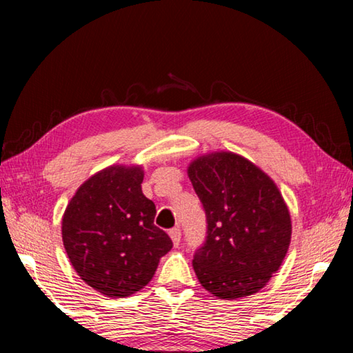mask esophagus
Masks as SVG:
<instances>
[{
	"label": "esophagus",
	"instance_id": "obj_1",
	"mask_svg": "<svg viewBox=\"0 0 353 353\" xmlns=\"http://www.w3.org/2000/svg\"><path fill=\"white\" fill-rule=\"evenodd\" d=\"M170 236L172 243H174V246H179V243H181V236H182V232L179 227H172V229L170 230Z\"/></svg>",
	"mask_w": 353,
	"mask_h": 353
}]
</instances>
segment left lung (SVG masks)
Listing matches in <instances>:
<instances>
[{
  "label": "left lung",
  "instance_id": "obj_1",
  "mask_svg": "<svg viewBox=\"0 0 353 353\" xmlns=\"http://www.w3.org/2000/svg\"><path fill=\"white\" fill-rule=\"evenodd\" d=\"M188 177L207 218L205 241L193 255L201 285L225 301L260 291L291 241L290 212L276 183L232 152L196 159Z\"/></svg>",
  "mask_w": 353,
  "mask_h": 353
}]
</instances>
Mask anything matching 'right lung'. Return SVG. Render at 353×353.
Here are the masks:
<instances>
[{"instance_id": "right-lung-1", "label": "right lung", "mask_w": 353, "mask_h": 353, "mask_svg": "<svg viewBox=\"0 0 353 353\" xmlns=\"http://www.w3.org/2000/svg\"><path fill=\"white\" fill-rule=\"evenodd\" d=\"M140 166H109L83 182L62 218V240L79 277L109 297L149 283L172 241L154 224Z\"/></svg>"}]
</instances>
